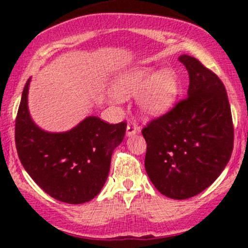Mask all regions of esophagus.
Masks as SVG:
<instances>
[{"label":"esophagus","mask_w":248,"mask_h":248,"mask_svg":"<svg viewBox=\"0 0 248 248\" xmlns=\"http://www.w3.org/2000/svg\"><path fill=\"white\" fill-rule=\"evenodd\" d=\"M140 132V127L138 126L136 124H134V122H129L127 126V136H133L135 135L136 133Z\"/></svg>","instance_id":"esophagus-1"}]
</instances>
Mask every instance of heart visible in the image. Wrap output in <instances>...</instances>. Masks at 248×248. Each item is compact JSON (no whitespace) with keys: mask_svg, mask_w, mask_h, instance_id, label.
Wrapping results in <instances>:
<instances>
[{"mask_svg":"<svg viewBox=\"0 0 248 248\" xmlns=\"http://www.w3.org/2000/svg\"><path fill=\"white\" fill-rule=\"evenodd\" d=\"M179 86L178 76L172 70L136 66L116 76L113 93L120 99L139 96L141 114L152 118L164 114L175 105Z\"/></svg>","mask_w":248,"mask_h":248,"instance_id":"1","label":"heart"}]
</instances>
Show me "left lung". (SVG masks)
Instances as JSON below:
<instances>
[{
  "instance_id": "left-lung-1",
  "label": "left lung",
  "mask_w": 248,
  "mask_h": 248,
  "mask_svg": "<svg viewBox=\"0 0 248 248\" xmlns=\"http://www.w3.org/2000/svg\"><path fill=\"white\" fill-rule=\"evenodd\" d=\"M189 73L187 98L143 128L144 167L166 197L186 199L209 187L229 163L233 124L226 90L198 59L182 55Z\"/></svg>"
}]
</instances>
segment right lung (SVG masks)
<instances>
[{
  "mask_svg": "<svg viewBox=\"0 0 248 248\" xmlns=\"http://www.w3.org/2000/svg\"><path fill=\"white\" fill-rule=\"evenodd\" d=\"M30 81L31 78L22 93L15 126L22 166L37 186L57 201L86 203L101 191L113 150L124 140L127 124H109L98 116H87L66 132H46L30 115Z\"/></svg>",
  "mask_w": 248,
  "mask_h": 248,
  "instance_id": "obj_1",
  "label": "right lung"
}]
</instances>
